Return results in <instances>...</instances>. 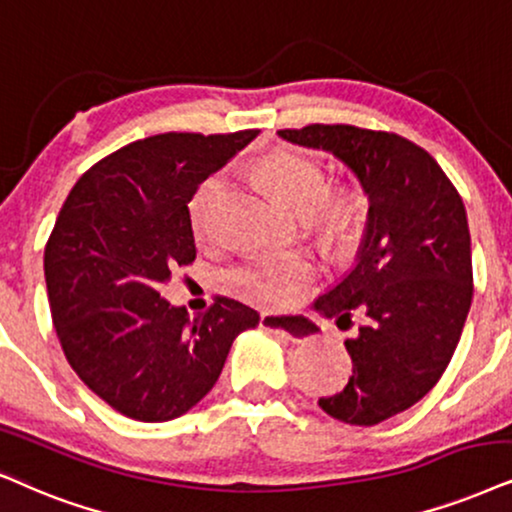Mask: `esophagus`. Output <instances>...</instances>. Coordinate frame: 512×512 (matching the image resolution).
I'll use <instances>...</instances> for the list:
<instances>
[{
  "label": "esophagus",
  "instance_id": "1",
  "mask_svg": "<svg viewBox=\"0 0 512 512\" xmlns=\"http://www.w3.org/2000/svg\"><path fill=\"white\" fill-rule=\"evenodd\" d=\"M260 323H262V328H267V331H274V333H281L283 338H288V340L300 338V335L304 333L302 331L304 321L295 319V316H281V314H274V312H262Z\"/></svg>",
  "mask_w": 512,
  "mask_h": 512
}]
</instances>
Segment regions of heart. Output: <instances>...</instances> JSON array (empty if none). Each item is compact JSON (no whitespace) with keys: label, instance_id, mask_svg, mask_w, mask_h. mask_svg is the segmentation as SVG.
I'll return each mask as SVG.
<instances>
[{"label":"heart","instance_id":"heart-1","mask_svg":"<svg viewBox=\"0 0 512 512\" xmlns=\"http://www.w3.org/2000/svg\"><path fill=\"white\" fill-rule=\"evenodd\" d=\"M252 179L290 210L307 212L328 224H345L357 210V198L347 191H333L316 201L326 186L323 167L309 155L297 151H278L264 158L252 170ZM224 191V179H205L191 200V219L198 234H208L210 217L219 196ZM316 274V264L307 252H281L262 255L245 262L234 271V286L245 300L260 304H290L302 297Z\"/></svg>","mask_w":512,"mask_h":512}]
</instances>
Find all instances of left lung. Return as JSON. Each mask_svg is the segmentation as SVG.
I'll list each match as a JSON object with an SVG mask.
<instances>
[{
	"mask_svg": "<svg viewBox=\"0 0 512 512\" xmlns=\"http://www.w3.org/2000/svg\"><path fill=\"white\" fill-rule=\"evenodd\" d=\"M295 146L335 155L368 198L357 264L312 304L323 316L366 323L345 340L352 375L319 399L328 416L378 425L411 409L449 366L472 302V255L465 205L428 151L390 132L352 125L281 129ZM302 335L319 326L307 316Z\"/></svg>",
	"mask_w": 512,
	"mask_h": 512,
	"instance_id": "8db88e82",
	"label": "left lung"
}]
</instances>
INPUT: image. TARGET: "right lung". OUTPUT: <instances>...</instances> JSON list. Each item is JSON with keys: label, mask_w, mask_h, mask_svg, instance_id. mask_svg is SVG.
I'll use <instances>...</instances> for the list:
<instances>
[{"label": "right lung", "mask_w": 512, "mask_h": 512, "mask_svg": "<svg viewBox=\"0 0 512 512\" xmlns=\"http://www.w3.org/2000/svg\"><path fill=\"white\" fill-rule=\"evenodd\" d=\"M255 137L245 129L134 141L89 167L58 212L44 250L58 342L82 383L122 416H184L215 387L238 333L260 323L229 297L189 319L160 295L174 269L196 260L193 193Z\"/></svg>", "instance_id": "1"}]
</instances>
